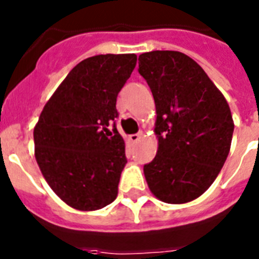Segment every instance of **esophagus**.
I'll use <instances>...</instances> for the list:
<instances>
[{"mask_svg": "<svg viewBox=\"0 0 259 259\" xmlns=\"http://www.w3.org/2000/svg\"><path fill=\"white\" fill-rule=\"evenodd\" d=\"M142 137V133H136V134H132V136H129V140L132 142H137L140 141Z\"/></svg>", "mask_w": 259, "mask_h": 259, "instance_id": "esophagus-1", "label": "esophagus"}]
</instances>
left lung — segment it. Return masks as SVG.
<instances>
[{
    "label": "left lung",
    "instance_id": "left-lung-1",
    "mask_svg": "<svg viewBox=\"0 0 259 259\" xmlns=\"http://www.w3.org/2000/svg\"><path fill=\"white\" fill-rule=\"evenodd\" d=\"M138 72L152 90L158 149L144 165L150 191L181 204L204 193L229 156L234 122L229 103L193 59L177 51L140 55Z\"/></svg>",
    "mask_w": 259,
    "mask_h": 259
}]
</instances>
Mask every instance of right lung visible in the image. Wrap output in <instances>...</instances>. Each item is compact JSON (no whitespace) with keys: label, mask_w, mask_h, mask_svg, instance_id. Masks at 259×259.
Wrapping results in <instances>:
<instances>
[{"label":"right lung","mask_w":259,"mask_h":259,"mask_svg":"<svg viewBox=\"0 0 259 259\" xmlns=\"http://www.w3.org/2000/svg\"><path fill=\"white\" fill-rule=\"evenodd\" d=\"M136 63L134 54L84 59L40 114L33 130L36 161L52 191L74 208L94 211L117 197L127 158L115 105Z\"/></svg>","instance_id":"right-lung-1"}]
</instances>
